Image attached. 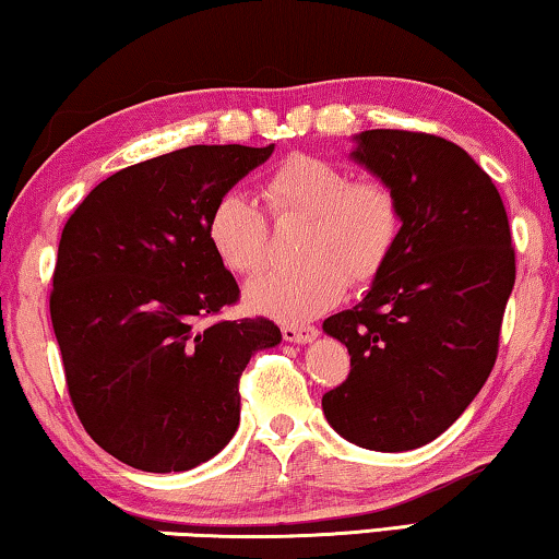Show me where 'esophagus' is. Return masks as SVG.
Wrapping results in <instances>:
<instances>
[{
    "instance_id": "34e87169",
    "label": "esophagus",
    "mask_w": 559,
    "mask_h": 559,
    "mask_svg": "<svg viewBox=\"0 0 559 559\" xmlns=\"http://www.w3.org/2000/svg\"><path fill=\"white\" fill-rule=\"evenodd\" d=\"M282 338L289 343H310L318 338V328L312 325H282Z\"/></svg>"
}]
</instances>
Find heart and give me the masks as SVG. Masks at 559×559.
I'll return each mask as SVG.
<instances>
[{
	"instance_id": "obj_1",
	"label": "heart",
	"mask_w": 559,
	"mask_h": 559,
	"mask_svg": "<svg viewBox=\"0 0 559 559\" xmlns=\"http://www.w3.org/2000/svg\"><path fill=\"white\" fill-rule=\"evenodd\" d=\"M280 221H308L297 243V270L259 274L243 289L254 312L302 323L341 302L348 282L369 285L400 241L402 205L384 180H354L346 167L312 155H293L264 182ZM221 264L254 274L270 257V224L249 195L231 190L213 203L205 226Z\"/></svg>"
}]
</instances>
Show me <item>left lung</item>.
Wrapping results in <instances>:
<instances>
[{
  "mask_svg": "<svg viewBox=\"0 0 559 559\" xmlns=\"http://www.w3.org/2000/svg\"><path fill=\"white\" fill-rule=\"evenodd\" d=\"M354 140L350 157L400 198L402 231L364 300L323 323L350 354L323 412L354 445L402 453L445 432L486 384L514 249L499 190L463 147L404 129Z\"/></svg>",
  "mask_w": 559,
  "mask_h": 559,
  "instance_id": "1",
  "label": "left lung"
}]
</instances>
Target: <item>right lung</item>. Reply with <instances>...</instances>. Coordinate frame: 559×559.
<instances>
[{
  "label": "right lung",
  "instance_id": "1",
  "mask_svg": "<svg viewBox=\"0 0 559 559\" xmlns=\"http://www.w3.org/2000/svg\"><path fill=\"white\" fill-rule=\"evenodd\" d=\"M270 147L193 144L124 167L68 218L50 318L81 425L117 461L180 473L239 427V377L282 341L266 318L203 320L239 300L205 226Z\"/></svg>",
  "mask_w": 559,
  "mask_h": 559
}]
</instances>
